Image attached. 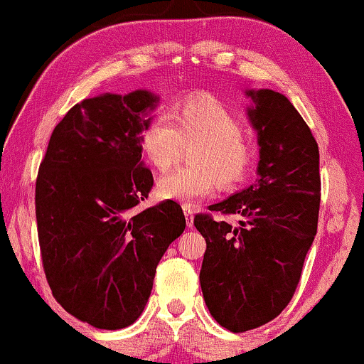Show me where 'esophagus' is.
Here are the masks:
<instances>
[{
	"instance_id": "34e87169",
	"label": "esophagus",
	"mask_w": 364,
	"mask_h": 364,
	"mask_svg": "<svg viewBox=\"0 0 364 364\" xmlns=\"http://www.w3.org/2000/svg\"><path fill=\"white\" fill-rule=\"evenodd\" d=\"M183 212H185V217H186V224H188V227H193L195 213H193V210H191L190 205H183Z\"/></svg>"
}]
</instances>
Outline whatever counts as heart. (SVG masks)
<instances>
[{
  "instance_id": "heart-1",
  "label": "heart",
  "mask_w": 364,
  "mask_h": 364,
  "mask_svg": "<svg viewBox=\"0 0 364 364\" xmlns=\"http://www.w3.org/2000/svg\"><path fill=\"white\" fill-rule=\"evenodd\" d=\"M140 147L159 171L178 164L185 147L193 168L176 169L157 181L161 198L193 205L212 195L217 185L234 188L252 166V146L244 137L242 120L215 98L179 103L171 115H156L140 134Z\"/></svg>"
}]
</instances>
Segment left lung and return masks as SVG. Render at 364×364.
Here are the masks:
<instances>
[{"label": "left lung", "mask_w": 364, "mask_h": 364, "mask_svg": "<svg viewBox=\"0 0 364 364\" xmlns=\"http://www.w3.org/2000/svg\"><path fill=\"white\" fill-rule=\"evenodd\" d=\"M257 132L259 178L208 210L237 215L239 225L195 215L207 240L200 284L212 317L230 332L264 326L299 287L317 234L321 207L318 146L290 100L273 90L247 91Z\"/></svg>", "instance_id": "left-lung-1"}]
</instances>
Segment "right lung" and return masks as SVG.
I'll use <instances>...</instances> for the list:
<instances>
[{"label": "right lung", "mask_w": 364, "mask_h": 364, "mask_svg": "<svg viewBox=\"0 0 364 364\" xmlns=\"http://www.w3.org/2000/svg\"><path fill=\"white\" fill-rule=\"evenodd\" d=\"M157 96L139 90L74 105L55 125L35 183L42 264L54 299L96 329L146 307L156 268L186 227L176 201L140 210L154 179L140 134Z\"/></svg>", "instance_id": "add662e5"}]
</instances>
